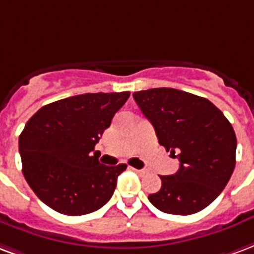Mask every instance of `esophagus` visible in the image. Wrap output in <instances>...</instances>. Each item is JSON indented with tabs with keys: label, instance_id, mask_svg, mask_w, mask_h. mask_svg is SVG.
<instances>
[{
	"label": "esophagus",
	"instance_id": "esophagus-1",
	"mask_svg": "<svg viewBox=\"0 0 254 254\" xmlns=\"http://www.w3.org/2000/svg\"><path fill=\"white\" fill-rule=\"evenodd\" d=\"M132 170H135L136 173H139V175H145L146 173V170L145 169H135V168H131Z\"/></svg>",
	"mask_w": 254,
	"mask_h": 254
}]
</instances>
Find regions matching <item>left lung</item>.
Instances as JSON below:
<instances>
[{
  "instance_id": "obj_1",
  "label": "left lung",
  "mask_w": 254,
  "mask_h": 254,
  "mask_svg": "<svg viewBox=\"0 0 254 254\" xmlns=\"http://www.w3.org/2000/svg\"><path fill=\"white\" fill-rule=\"evenodd\" d=\"M134 100L155 129L160 145L180 161L172 176L149 195L166 214L190 215L210 205L230 180L236 166V132L210 100L179 89L135 92Z\"/></svg>"
}]
</instances>
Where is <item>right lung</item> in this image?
<instances>
[{
  "label": "right lung",
  "mask_w": 254,
  "mask_h": 254,
  "mask_svg": "<svg viewBox=\"0 0 254 254\" xmlns=\"http://www.w3.org/2000/svg\"><path fill=\"white\" fill-rule=\"evenodd\" d=\"M129 92L85 93L39 109L18 138L23 175L44 204L85 215L112 197L126 164H100L94 146Z\"/></svg>",
  "instance_id": "right-lung-1"
}]
</instances>
